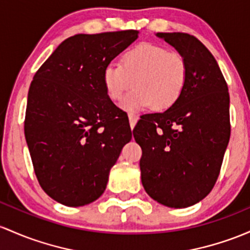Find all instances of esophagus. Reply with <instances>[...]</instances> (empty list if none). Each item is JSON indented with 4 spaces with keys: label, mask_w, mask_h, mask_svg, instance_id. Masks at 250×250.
Instances as JSON below:
<instances>
[{
    "label": "esophagus",
    "mask_w": 250,
    "mask_h": 250,
    "mask_svg": "<svg viewBox=\"0 0 250 250\" xmlns=\"http://www.w3.org/2000/svg\"><path fill=\"white\" fill-rule=\"evenodd\" d=\"M136 122H138V116H135V115H133V114H129V125H130L131 129H134Z\"/></svg>",
    "instance_id": "34e87169"
}]
</instances>
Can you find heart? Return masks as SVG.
<instances>
[{"label": "heart", "mask_w": 250, "mask_h": 250, "mask_svg": "<svg viewBox=\"0 0 250 250\" xmlns=\"http://www.w3.org/2000/svg\"><path fill=\"white\" fill-rule=\"evenodd\" d=\"M188 79V65L180 54L156 43H140L125 52L120 65L108 64L103 70V85L111 101H119L133 83L134 90L121 106L135 112L153 108L166 110L177 103Z\"/></svg>", "instance_id": "obj_1"}]
</instances>
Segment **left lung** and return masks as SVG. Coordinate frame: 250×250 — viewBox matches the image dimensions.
Segmentation results:
<instances>
[{"mask_svg":"<svg viewBox=\"0 0 250 250\" xmlns=\"http://www.w3.org/2000/svg\"><path fill=\"white\" fill-rule=\"evenodd\" d=\"M188 65L185 89L164 112L142 116L134 139L142 149L141 182L154 201L182 209L210 193L230 139L229 92L210 51L193 35L156 33Z\"/></svg>","mask_w":250,"mask_h":250,"instance_id":"left-lung-1","label":"left lung"}]
</instances>
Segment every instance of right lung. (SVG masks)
Masks as SVG:
<instances>
[{"instance_id": "obj_1", "label": "right lung", "mask_w": 250, "mask_h": 250, "mask_svg": "<svg viewBox=\"0 0 250 250\" xmlns=\"http://www.w3.org/2000/svg\"><path fill=\"white\" fill-rule=\"evenodd\" d=\"M139 38L138 31L76 34L34 75L24 136L42 190L66 207L100 198L130 127L103 85L104 67Z\"/></svg>"}]
</instances>
